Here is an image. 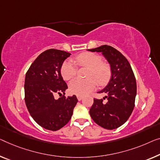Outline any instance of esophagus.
I'll return each mask as SVG.
<instances>
[{"instance_id":"obj_1","label":"esophagus","mask_w":160,"mask_h":160,"mask_svg":"<svg viewBox=\"0 0 160 160\" xmlns=\"http://www.w3.org/2000/svg\"><path fill=\"white\" fill-rule=\"evenodd\" d=\"M82 98H83V96H82V95H77V98H78V101H81V100L82 99Z\"/></svg>"}]
</instances>
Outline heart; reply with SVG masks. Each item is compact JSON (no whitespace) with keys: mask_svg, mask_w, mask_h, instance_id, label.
I'll return each mask as SVG.
<instances>
[{"mask_svg":"<svg viewBox=\"0 0 160 160\" xmlns=\"http://www.w3.org/2000/svg\"><path fill=\"white\" fill-rule=\"evenodd\" d=\"M74 61L80 68H88L86 80L75 79L70 83L71 92L78 95H84L92 91L97 82L103 85L111 76V68L108 63L103 62L99 54L92 52H82L74 58ZM61 75L63 79L70 80L77 75L78 68L72 62L65 61L61 67Z\"/></svg>","mask_w":160,"mask_h":160,"instance_id":"1","label":"heart"}]
</instances>
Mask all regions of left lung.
Wrapping results in <instances>:
<instances>
[{
	"label": "left lung",
	"mask_w": 160,
	"mask_h": 160,
	"mask_svg": "<svg viewBox=\"0 0 160 160\" xmlns=\"http://www.w3.org/2000/svg\"><path fill=\"white\" fill-rule=\"evenodd\" d=\"M102 52L110 63L111 78L108 85L98 92L106 95L103 99L94 98L90 115L95 123L112 130L123 125L133 110L137 95L134 74L127 59L113 47L102 45L88 49Z\"/></svg>",
	"instance_id": "1"
}]
</instances>
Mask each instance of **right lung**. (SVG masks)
I'll use <instances>...</instances> for the list:
<instances>
[{
    "label": "right lung",
    "instance_id": "obj_1",
    "mask_svg": "<svg viewBox=\"0 0 160 160\" xmlns=\"http://www.w3.org/2000/svg\"><path fill=\"white\" fill-rule=\"evenodd\" d=\"M70 54L62 50L47 49L37 57L26 74L27 109L36 122L47 130L57 131L65 126L78 103L76 95H65L68 85L60 72L63 62ZM56 94L61 96L58 99L54 98Z\"/></svg>",
    "mask_w": 160,
    "mask_h": 160
}]
</instances>
